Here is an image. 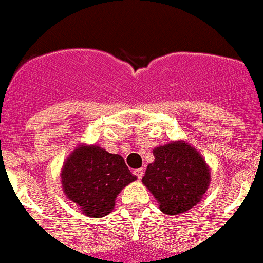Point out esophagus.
Listing matches in <instances>:
<instances>
[{
	"instance_id": "34e87169",
	"label": "esophagus",
	"mask_w": 263,
	"mask_h": 263,
	"mask_svg": "<svg viewBox=\"0 0 263 263\" xmlns=\"http://www.w3.org/2000/svg\"><path fill=\"white\" fill-rule=\"evenodd\" d=\"M134 174L137 177V179H141L142 176H144V169H136V171H134Z\"/></svg>"
}]
</instances>
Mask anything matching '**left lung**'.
<instances>
[{
  "label": "left lung",
  "instance_id": "1",
  "mask_svg": "<svg viewBox=\"0 0 263 263\" xmlns=\"http://www.w3.org/2000/svg\"><path fill=\"white\" fill-rule=\"evenodd\" d=\"M142 183L160 210L179 215L197 205L210 184V169L201 154L184 141H172L153 151Z\"/></svg>",
  "mask_w": 263,
  "mask_h": 263
}]
</instances>
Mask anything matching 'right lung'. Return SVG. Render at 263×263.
Segmentation results:
<instances>
[{"label":"right lung","instance_id":"add662e5","mask_svg":"<svg viewBox=\"0 0 263 263\" xmlns=\"http://www.w3.org/2000/svg\"><path fill=\"white\" fill-rule=\"evenodd\" d=\"M63 192L89 217H103L115 209L116 197L136 176L123 158L98 145H79L62 166Z\"/></svg>","mask_w":263,"mask_h":263}]
</instances>
